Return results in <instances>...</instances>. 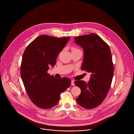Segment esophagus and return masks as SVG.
Here are the masks:
<instances>
[{
	"instance_id": "esophagus-1",
	"label": "esophagus",
	"mask_w": 134,
	"mask_h": 134,
	"mask_svg": "<svg viewBox=\"0 0 134 134\" xmlns=\"http://www.w3.org/2000/svg\"><path fill=\"white\" fill-rule=\"evenodd\" d=\"M71 85L72 86H74L75 85V83H74V80H71Z\"/></svg>"
}]
</instances>
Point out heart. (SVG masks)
Returning a JSON list of instances; mask_svg holds the SVG:
<instances>
[{"label": "heart", "instance_id": "b5f03b06", "mask_svg": "<svg viewBox=\"0 0 134 134\" xmlns=\"http://www.w3.org/2000/svg\"><path fill=\"white\" fill-rule=\"evenodd\" d=\"M73 49H76V48H73L72 49V50H73Z\"/></svg>", "mask_w": 134, "mask_h": 134}]
</instances>
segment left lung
I'll return each instance as SVG.
<instances>
[{"instance_id": "1", "label": "left lung", "mask_w": 134, "mask_h": 134, "mask_svg": "<svg viewBox=\"0 0 134 134\" xmlns=\"http://www.w3.org/2000/svg\"><path fill=\"white\" fill-rule=\"evenodd\" d=\"M75 42L84 51L82 70L91 73L90 81H76L74 83L81 90L77 103L91 109L99 106L109 91L113 75V64L109 46L97 34L75 37Z\"/></svg>"}]
</instances>
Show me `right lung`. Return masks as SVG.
Returning <instances> with one entry per match:
<instances>
[{
  "label": "right lung",
  "instance_id": "1",
  "mask_svg": "<svg viewBox=\"0 0 134 134\" xmlns=\"http://www.w3.org/2000/svg\"><path fill=\"white\" fill-rule=\"evenodd\" d=\"M69 39V37L40 35L24 52L21 77L30 100L40 108L51 109L56 105L60 94L70 86L69 79H58L47 72L50 66H54L57 56Z\"/></svg>",
  "mask_w": 134,
  "mask_h": 134
}]
</instances>
